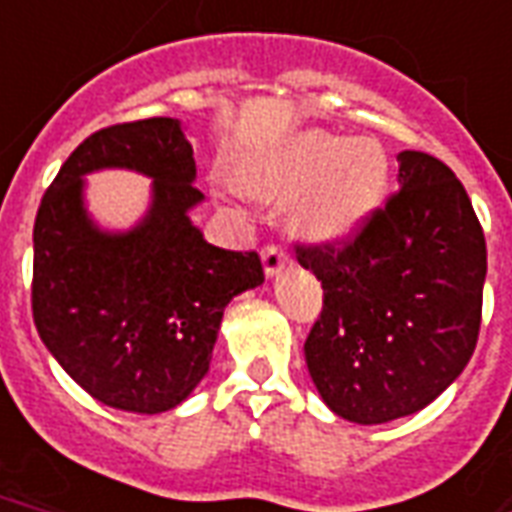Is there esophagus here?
<instances>
[{
    "mask_svg": "<svg viewBox=\"0 0 512 512\" xmlns=\"http://www.w3.org/2000/svg\"><path fill=\"white\" fill-rule=\"evenodd\" d=\"M284 265H290V255H287L279 244H268V247L263 249L265 276H276V273H282Z\"/></svg>",
    "mask_w": 512,
    "mask_h": 512,
    "instance_id": "34e87169",
    "label": "esophagus"
}]
</instances>
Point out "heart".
<instances>
[{"label": "heart", "instance_id": "heart-1", "mask_svg": "<svg viewBox=\"0 0 512 512\" xmlns=\"http://www.w3.org/2000/svg\"><path fill=\"white\" fill-rule=\"evenodd\" d=\"M389 161L373 139L300 131L247 163V185L295 201V228L317 241L346 239L384 198Z\"/></svg>", "mask_w": 512, "mask_h": 512}]
</instances>
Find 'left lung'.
Listing matches in <instances>:
<instances>
[{
    "instance_id": "left-lung-1",
    "label": "left lung",
    "mask_w": 512,
    "mask_h": 512,
    "mask_svg": "<svg viewBox=\"0 0 512 512\" xmlns=\"http://www.w3.org/2000/svg\"><path fill=\"white\" fill-rule=\"evenodd\" d=\"M400 190L349 241L298 244L325 290L306 365L327 408L384 424L427 408L478 343L486 239L470 195L446 163L405 150Z\"/></svg>"
}]
</instances>
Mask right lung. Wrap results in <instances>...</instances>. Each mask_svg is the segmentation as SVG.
<instances>
[{
	"label": "right lung",
	"instance_id": "right-lung-1",
	"mask_svg": "<svg viewBox=\"0 0 512 512\" xmlns=\"http://www.w3.org/2000/svg\"><path fill=\"white\" fill-rule=\"evenodd\" d=\"M139 170L151 209L109 234L87 217L84 174ZM174 117L101 128L66 158L34 220V325L58 365L109 408L163 413L209 370L222 311L263 284L257 252L220 249L190 222L204 201Z\"/></svg>",
	"mask_w": 512,
	"mask_h": 512
}]
</instances>
